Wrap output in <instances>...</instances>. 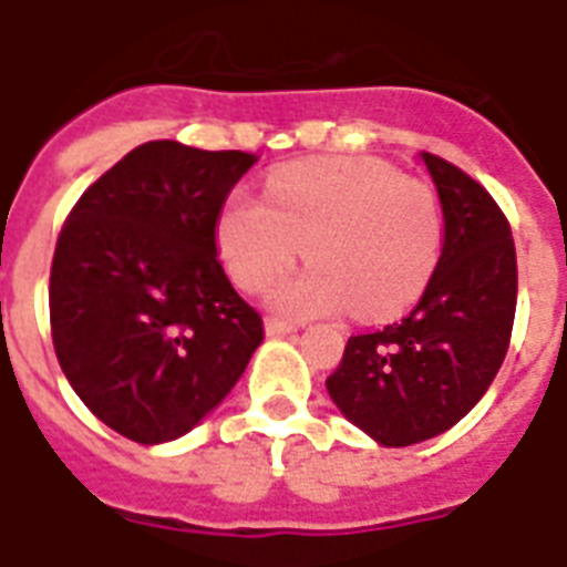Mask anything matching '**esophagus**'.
Returning a JSON list of instances; mask_svg holds the SVG:
<instances>
[{
	"mask_svg": "<svg viewBox=\"0 0 567 567\" xmlns=\"http://www.w3.org/2000/svg\"><path fill=\"white\" fill-rule=\"evenodd\" d=\"M293 323H285V320H276V318H267L265 320V332L270 338H279V336H291L293 332Z\"/></svg>",
	"mask_w": 567,
	"mask_h": 567,
	"instance_id": "esophagus-1",
	"label": "esophagus"
}]
</instances>
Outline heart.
<instances>
[{"label":"heart","mask_w":567,"mask_h":567,"mask_svg":"<svg viewBox=\"0 0 567 567\" xmlns=\"http://www.w3.org/2000/svg\"><path fill=\"white\" fill-rule=\"evenodd\" d=\"M444 220L423 182L377 158H309L267 179V199L231 194L217 217V249L231 282L261 291L285 276L270 306L291 318L355 311L388 318L412 306L439 265Z\"/></svg>","instance_id":"b5f03b06"}]
</instances>
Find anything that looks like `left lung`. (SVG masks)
Segmentation results:
<instances>
[{
  "instance_id": "obj_1",
  "label": "left lung",
  "mask_w": 567,
  "mask_h": 567,
  "mask_svg": "<svg viewBox=\"0 0 567 567\" xmlns=\"http://www.w3.org/2000/svg\"><path fill=\"white\" fill-rule=\"evenodd\" d=\"M444 217L439 265L412 315L353 336L327 379L338 412L382 447H409L456 426L509 350L518 265L492 194L439 155L421 153Z\"/></svg>"
}]
</instances>
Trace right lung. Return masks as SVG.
Returning <instances> with one entry per match:
<instances>
[{
    "label": "right lung",
    "mask_w": 567,
    "mask_h": 567,
    "mask_svg": "<svg viewBox=\"0 0 567 567\" xmlns=\"http://www.w3.org/2000/svg\"><path fill=\"white\" fill-rule=\"evenodd\" d=\"M258 155L150 141L84 190L49 276L52 344L82 403L137 444L182 439L265 341L217 258V217Z\"/></svg>",
    "instance_id": "add662e5"
}]
</instances>
